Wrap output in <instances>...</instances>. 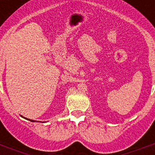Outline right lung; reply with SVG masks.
Listing matches in <instances>:
<instances>
[{
	"label": "right lung",
	"instance_id": "obj_1",
	"mask_svg": "<svg viewBox=\"0 0 155 155\" xmlns=\"http://www.w3.org/2000/svg\"><path fill=\"white\" fill-rule=\"evenodd\" d=\"M21 116V117H23V116ZM23 118H25V117H23ZM25 119H26V118H25ZM26 120H29V121H31V122H36V121H35V120H29V119H26ZM38 122H39V121H38Z\"/></svg>",
	"mask_w": 155,
	"mask_h": 155
}]
</instances>
